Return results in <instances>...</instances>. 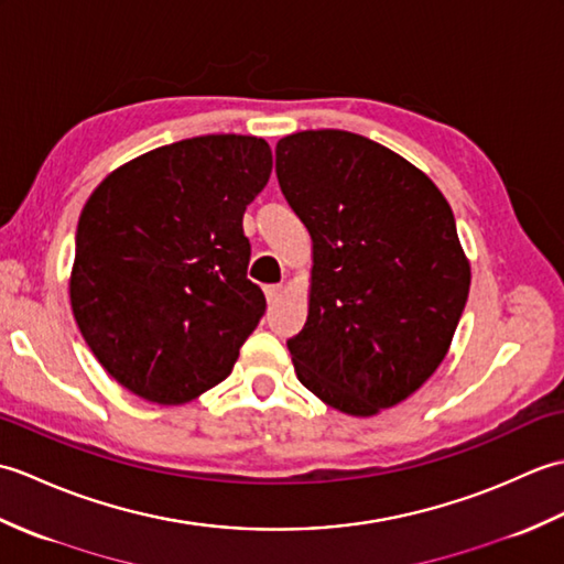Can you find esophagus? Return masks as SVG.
Listing matches in <instances>:
<instances>
[{
	"instance_id": "esophagus-1",
	"label": "esophagus",
	"mask_w": 564,
	"mask_h": 564,
	"mask_svg": "<svg viewBox=\"0 0 564 564\" xmlns=\"http://www.w3.org/2000/svg\"><path fill=\"white\" fill-rule=\"evenodd\" d=\"M281 285L279 283H273V285H267V289H263V293H267V301H269V305H273L275 301H279L281 297Z\"/></svg>"
}]
</instances>
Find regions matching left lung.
I'll return each mask as SVG.
<instances>
[{
	"instance_id": "8db88e82",
	"label": "left lung",
	"mask_w": 564,
	"mask_h": 564,
	"mask_svg": "<svg viewBox=\"0 0 564 564\" xmlns=\"http://www.w3.org/2000/svg\"><path fill=\"white\" fill-rule=\"evenodd\" d=\"M275 176L313 237L310 313L289 339L297 380L351 416L400 404L434 376L470 291L448 200L349 130L281 138Z\"/></svg>"
}]
</instances>
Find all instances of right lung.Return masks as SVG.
<instances>
[{"instance_id": "obj_1", "label": "right lung", "mask_w": 564, "mask_h": 564, "mask_svg": "<svg viewBox=\"0 0 564 564\" xmlns=\"http://www.w3.org/2000/svg\"><path fill=\"white\" fill-rule=\"evenodd\" d=\"M251 135L172 142L118 166L77 225L69 303L91 354L138 398L182 404L232 373L267 313L245 210L271 176Z\"/></svg>"}]
</instances>
